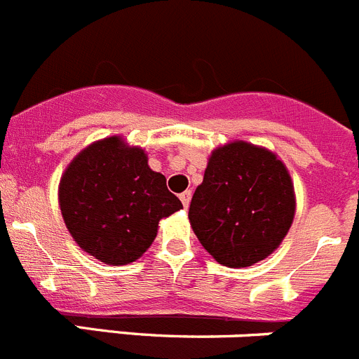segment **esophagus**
I'll list each match as a JSON object with an SVG mask.
<instances>
[{
    "mask_svg": "<svg viewBox=\"0 0 359 359\" xmlns=\"http://www.w3.org/2000/svg\"><path fill=\"white\" fill-rule=\"evenodd\" d=\"M180 199H182L183 206H185V208H189L190 199H192V190H185V192L180 194Z\"/></svg>",
    "mask_w": 359,
    "mask_h": 359,
    "instance_id": "esophagus-1",
    "label": "esophagus"
}]
</instances>
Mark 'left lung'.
Wrapping results in <instances>:
<instances>
[{
    "mask_svg": "<svg viewBox=\"0 0 359 359\" xmlns=\"http://www.w3.org/2000/svg\"><path fill=\"white\" fill-rule=\"evenodd\" d=\"M295 213L290 174L274 153L231 142L212 153L189 219L203 248L226 267H249L278 249Z\"/></svg>",
    "mask_w": 359,
    "mask_h": 359,
    "instance_id": "8db88e82",
    "label": "left lung"
}]
</instances>
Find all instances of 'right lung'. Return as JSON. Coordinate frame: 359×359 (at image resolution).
<instances>
[{
    "label": "right lung",
    "instance_id": "right-lung-1",
    "mask_svg": "<svg viewBox=\"0 0 359 359\" xmlns=\"http://www.w3.org/2000/svg\"><path fill=\"white\" fill-rule=\"evenodd\" d=\"M60 210L72 238L108 265H126L153 244L158 222L182 210L165 176L147 165L140 147L119 137L81 151L60 180Z\"/></svg>",
    "mask_w": 359,
    "mask_h": 359
}]
</instances>
